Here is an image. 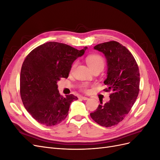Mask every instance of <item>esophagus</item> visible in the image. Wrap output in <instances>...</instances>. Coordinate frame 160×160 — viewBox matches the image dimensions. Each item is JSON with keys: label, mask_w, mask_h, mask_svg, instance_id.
<instances>
[{"label": "esophagus", "mask_w": 160, "mask_h": 160, "mask_svg": "<svg viewBox=\"0 0 160 160\" xmlns=\"http://www.w3.org/2000/svg\"><path fill=\"white\" fill-rule=\"evenodd\" d=\"M80 98L83 100H88L89 99L88 98H87V97H85V96H80Z\"/></svg>", "instance_id": "obj_1"}]
</instances>
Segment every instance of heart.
Returning a JSON list of instances; mask_svg holds the SVG:
<instances>
[{
    "label": "heart",
    "instance_id": "1",
    "mask_svg": "<svg viewBox=\"0 0 160 160\" xmlns=\"http://www.w3.org/2000/svg\"><path fill=\"white\" fill-rule=\"evenodd\" d=\"M86 62L88 63L89 68L92 70L95 69H103L105 66V61L103 58L99 55H90L86 58ZM76 65V62H74L72 65L71 69H73V67ZM81 89L85 91H88V85L87 84H83L80 86Z\"/></svg>",
    "mask_w": 160,
    "mask_h": 160
}]
</instances>
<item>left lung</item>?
Masks as SVG:
<instances>
[{
    "label": "left lung",
    "instance_id": "left-lung-1",
    "mask_svg": "<svg viewBox=\"0 0 160 160\" xmlns=\"http://www.w3.org/2000/svg\"><path fill=\"white\" fill-rule=\"evenodd\" d=\"M94 49L102 52L107 59L108 76L104 84L111 91L110 100L101 103L91 118L105 128L118 124L129 112L139 91V71L137 62L126 47L111 41L97 45Z\"/></svg>",
    "mask_w": 160,
    "mask_h": 160
}]
</instances>
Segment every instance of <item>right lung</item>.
I'll return each instance as SVG.
<instances>
[{
  "mask_svg": "<svg viewBox=\"0 0 160 160\" xmlns=\"http://www.w3.org/2000/svg\"><path fill=\"white\" fill-rule=\"evenodd\" d=\"M68 45L48 42L34 49L24 61L20 76V93L27 111L37 122L52 126L68 115L70 104L78 98L62 97L57 81L67 78L72 62L84 54Z\"/></svg>",
  "mask_w": 160,
  "mask_h": 160,
  "instance_id": "1",
  "label": "right lung"
}]
</instances>
